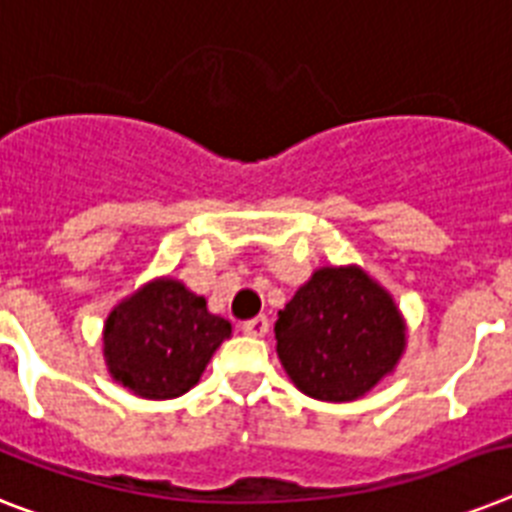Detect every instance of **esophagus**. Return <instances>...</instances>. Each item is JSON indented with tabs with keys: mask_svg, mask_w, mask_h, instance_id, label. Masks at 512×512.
<instances>
[{
	"mask_svg": "<svg viewBox=\"0 0 512 512\" xmlns=\"http://www.w3.org/2000/svg\"><path fill=\"white\" fill-rule=\"evenodd\" d=\"M270 328V321L265 318V315H255V318H249V321L242 323V331L249 336H265L268 334Z\"/></svg>",
	"mask_w": 512,
	"mask_h": 512,
	"instance_id": "1",
	"label": "esophagus"
}]
</instances>
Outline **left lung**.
<instances>
[{
    "label": "left lung",
    "mask_w": 512,
    "mask_h": 512,
    "mask_svg": "<svg viewBox=\"0 0 512 512\" xmlns=\"http://www.w3.org/2000/svg\"><path fill=\"white\" fill-rule=\"evenodd\" d=\"M276 350L299 392L352 402L394 371L405 323L360 268H321L278 313Z\"/></svg>",
    "instance_id": "left-lung-1"
}]
</instances>
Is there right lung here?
I'll use <instances>...</instances> for the list:
<instances>
[{"mask_svg": "<svg viewBox=\"0 0 512 512\" xmlns=\"http://www.w3.org/2000/svg\"><path fill=\"white\" fill-rule=\"evenodd\" d=\"M231 323L207 313L173 278L152 281L123 299L105 323V360L115 381L147 400H173L197 384Z\"/></svg>", "mask_w": 512, "mask_h": 512, "instance_id": "1", "label": "right lung"}]
</instances>
